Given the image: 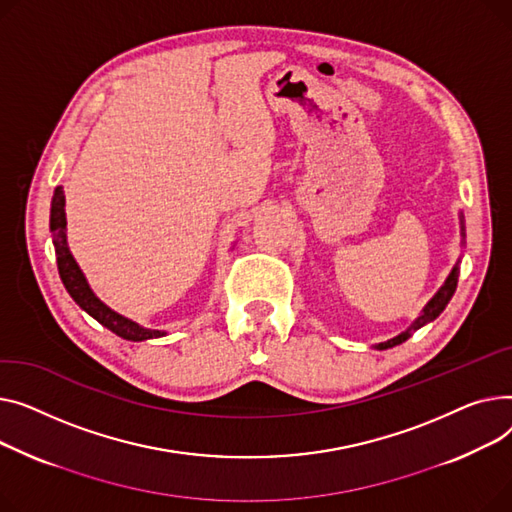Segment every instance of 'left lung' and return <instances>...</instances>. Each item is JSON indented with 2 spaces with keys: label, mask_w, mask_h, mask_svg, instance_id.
Returning a JSON list of instances; mask_svg holds the SVG:
<instances>
[{
  "label": "left lung",
  "mask_w": 512,
  "mask_h": 512,
  "mask_svg": "<svg viewBox=\"0 0 512 512\" xmlns=\"http://www.w3.org/2000/svg\"><path fill=\"white\" fill-rule=\"evenodd\" d=\"M459 223H461V244L465 246V221H463V213H459ZM459 264H461V260H457V264L453 266V270H450L448 273V277H446V281H444V285L434 293V297L430 299V302L424 306V310H422V314H419L415 320H413V324L407 328V330H403L401 335H397V337H393V339H388V341H384V343H378L376 345V349H390V347H395V345H401V343H405L417 328H422L424 324H428V322H432V320H436L440 314H442V310L446 308V304L450 302V297H453V293H455V289H457V281H459Z\"/></svg>",
  "instance_id": "obj_1"
}]
</instances>
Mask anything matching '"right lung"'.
Here are the masks:
<instances>
[{
    "mask_svg": "<svg viewBox=\"0 0 512 512\" xmlns=\"http://www.w3.org/2000/svg\"><path fill=\"white\" fill-rule=\"evenodd\" d=\"M49 229L53 237V248L57 256V270L59 277H62L64 287L72 295L74 302L88 314L93 316L99 324L109 328L111 333L117 337H122L126 341H146V339H159L165 337L167 330H157V328H146L119 312L111 310L105 302L95 295V291L90 289L82 268L78 266L76 258L70 252L68 246V221H66V196L64 188L57 186L51 198V217H49Z\"/></svg>",
    "mask_w": 512,
    "mask_h": 512,
    "instance_id": "obj_1",
    "label": "right lung"
}]
</instances>
